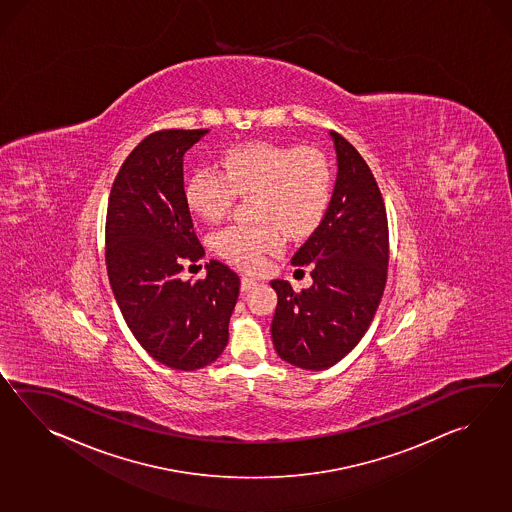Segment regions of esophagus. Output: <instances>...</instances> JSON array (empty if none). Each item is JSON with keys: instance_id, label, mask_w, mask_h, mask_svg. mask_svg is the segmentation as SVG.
Here are the masks:
<instances>
[{"instance_id": "1", "label": "esophagus", "mask_w": 512, "mask_h": 512, "mask_svg": "<svg viewBox=\"0 0 512 512\" xmlns=\"http://www.w3.org/2000/svg\"><path fill=\"white\" fill-rule=\"evenodd\" d=\"M253 286H257V281H255L253 277L244 275V277H242V281H240V288H242V292H248V290H251Z\"/></svg>"}]
</instances>
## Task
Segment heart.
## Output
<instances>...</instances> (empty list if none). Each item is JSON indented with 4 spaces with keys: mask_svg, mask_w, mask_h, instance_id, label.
Listing matches in <instances>:
<instances>
[{
    "mask_svg": "<svg viewBox=\"0 0 512 512\" xmlns=\"http://www.w3.org/2000/svg\"><path fill=\"white\" fill-rule=\"evenodd\" d=\"M224 174L200 167L187 178L183 196L189 209L205 220H220L237 194H251L255 224H233L215 233V250L246 270L261 266L266 253L283 244V231L303 237L318 228L330 202L327 159L312 148L268 141L242 143L224 150Z\"/></svg>",
    "mask_w": 512,
    "mask_h": 512,
    "instance_id": "obj_1",
    "label": "heart"
}]
</instances>
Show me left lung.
<instances>
[{"label":"left lung","mask_w":512,"mask_h":512,"mask_svg":"<svg viewBox=\"0 0 512 512\" xmlns=\"http://www.w3.org/2000/svg\"><path fill=\"white\" fill-rule=\"evenodd\" d=\"M336 150V185L316 231L294 253L310 266L312 286L296 294L273 279L277 308L273 347L284 362L323 371L353 351L375 318L389 259L386 207L373 172L358 150L330 132Z\"/></svg>","instance_id":"1"}]
</instances>
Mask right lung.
I'll list each match as a JSON object with an SVG mask.
<instances>
[{
  "label": "right lung",
  "instance_id": "add662e5",
  "mask_svg": "<svg viewBox=\"0 0 512 512\" xmlns=\"http://www.w3.org/2000/svg\"><path fill=\"white\" fill-rule=\"evenodd\" d=\"M209 130H161L125 159L106 216V268L128 329L159 364L196 371L226 349L240 279L222 262L182 281L205 255L183 196V156Z\"/></svg>",
  "mask_w": 512,
  "mask_h": 512
}]
</instances>
